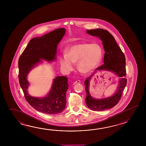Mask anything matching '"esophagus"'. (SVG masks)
Listing matches in <instances>:
<instances>
[{"mask_svg":"<svg viewBox=\"0 0 146 146\" xmlns=\"http://www.w3.org/2000/svg\"><path fill=\"white\" fill-rule=\"evenodd\" d=\"M80 80L76 81L75 82H74V84H79V83H80Z\"/></svg>","mask_w":146,"mask_h":146,"instance_id":"obj_1","label":"esophagus"}]
</instances>
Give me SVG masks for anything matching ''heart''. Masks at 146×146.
Segmentation results:
<instances>
[{
  "mask_svg": "<svg viewBox=\"0 0 146 146\" xmlns=\"http://www.w3.org/2000/svg\"><path fill=\"white\" fill-rule=\"evenodd\" d=\"M102 55L101 48L97 44H76L67 48L66 55L59 56V64L64 72H68L73 69V62H77L78 70L87 74L99 64Z\"/></svg>",
  "mask_w": 146,
  "mask_h": 146,
  "instance_id": "b5f03b06",
  "label": "heart"
}]
</instances>
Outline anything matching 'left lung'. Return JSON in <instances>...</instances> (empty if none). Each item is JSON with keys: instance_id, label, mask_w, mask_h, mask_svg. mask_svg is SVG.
<instances>
[{"instance_id": "1", "label": "left lung", "mask_w": 146, "mask_h": 146, "mask_svg": "<svg viewBox=\"0 0 146 146\" xmlns=\"http://www.w3.org/2000/svg\"><path fill=\"white\" fill-rule=\"evenodd\" d=\"M91 35L100 37L102 41L105 51L104 64L96 69L98 70H108L114 72L118 77L119 82L117 90L112 96L101 99H95L90 95L89 90V82L94 74L87 78L84 81L85 90L87 93L85 99L87 106L94 111H102L111 109L115 106L121 98L122 92L127 84L126 59L121 48L116 42L114 37L109 31L102 29L87 30Z\"/></svg>"}]
</instances>
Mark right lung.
<instances>
[{"mask_svg": "<svg viewBox=\"0 0 146 146\" xmlns=\"http://www.w3.org/2000/svg\"><path fill=\"white\" fill-rule=\"evenodd\" d=\"M65 32V29L60 28L41 37L31 39L19 57V84L25 98L32 107L45 114H58L65 108L66 94L68 89V78L65 76L56 77L48 95L44 98H35L28 93L29 82L27 77L31 69L42 62L41 59L48 62L55 59L57 47Z\"/></svg>", "mask_w": 146, "mask_h": 146, "instance_id": "right-lung-1", "label": "right lung"}]
</instances>
